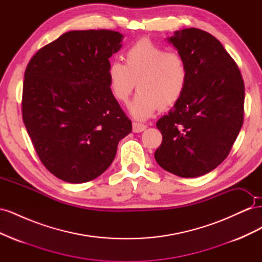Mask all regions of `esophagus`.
I'll return each instance as SVG.
<instances>
[{
	"label": "esophagus",
	"mask_w": 262,
	"mask_h": 262,
	"mask_svg": "<svg viewBox=\"0 0 262 262\" xmlns=\"http://www.w3.org/2000/svg\"><path fill=\"white\" fill-rule=\"evenodd\" d=\"M146 128H147V126L143 123H139V122H133L132 123V130H133V132H136V133L143 132Z\"/></svg>",
	"instance_id": "obj_1"
}]
</instances>
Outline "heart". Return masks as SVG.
I'll use <instances>...</instances> for the list:
<instances>
[{
	"label": "heart",
	"mask_w": 262,
	"mask_h": 262,
	"mask_svg": "<svg viewBox=\"0 0 262 262\" xmlns=\"http://www.w3.org/2000/svg\"><path fill=\"white\" fill-rule=\"evenodd\" d=\"M124 60V64L110 63L107 74L114 97L120 102L128 100L137 85L139 92L129 105L133 118L145 120L158 108L177 104L188 82V67L181 54L143 38L125 51Z\"/></svg>",
	"instance_id": "heart-1"
}]
</instances>
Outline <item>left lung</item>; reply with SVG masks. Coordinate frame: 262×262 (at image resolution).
I'll return each mask as SVG.
<instances>
[{"label":"left lung","mask_w":262,"mask_h":262,"mask_svg":"<svg viewBox=\"0 0 262 262\" xmlns=\"http://www.w3.org/2000/svg\"><path fill=\"white\" fill-rule=\"evenodd\" d=\"M188 67L186 90L157 121L163 141L157 164L173 175L193 178L223 162L244 121L245 86L231 55L207 31L187 28L167 38Z\"/></svg>","instance_id":"obj_1"}]
</instances>
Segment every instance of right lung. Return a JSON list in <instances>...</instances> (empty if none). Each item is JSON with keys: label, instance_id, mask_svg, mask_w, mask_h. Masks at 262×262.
<instances>
[{"label": "right lung", "instance_id": "right-lung-1", "mask_svg": "<svg viewBox=\"0 0 262 262\" xmlns=\"http://www.w3.org/2000/svg\"><path fill=\"white\" fill-rule=\"evenodd\" d=\"M122 39L107 29L68 31L38 50L26 68L23 120L41 163L63 181L100 176L132 131L107 74Z\"/></svg>", "mask_w": 262, "mask_h": 262}]
</instances>
